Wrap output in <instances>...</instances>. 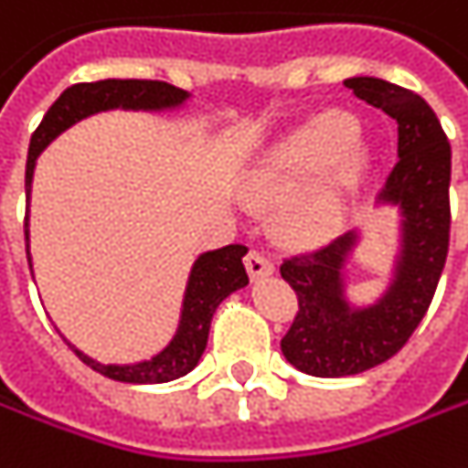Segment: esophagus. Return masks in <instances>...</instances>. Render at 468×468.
<instances>
[{
    "mask_svg": "<svg viewBox=\"0 0 468 468\" xmlns=\"http://www.w3.org/2000/svg\"><path fill=\"white\" fill-rule=\"evenodd\" d=\"M245 266L252 282H263V279H269L271 273H273V263L266 255H261V252H250L245 258Z\"/></svg>",
    "mask_w": 468,
    "mask_h": 468,
    "instance_id": "1",
    "label": "esophagus"
}]
</instances>
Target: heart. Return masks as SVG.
<instances>
[{"instance_id":"heart-1","label":"heart","mask_w":468,"mask_h":468,"mask_svg":"<svg viewBox=\"0 0 468 468\" xmlns=\"http://www.w3.org/2000/svg\"><path fill=\"white\" fill-rule=\"evenodd\" d=\"M371 147L353 115L326 110L282 136L258 157L239 192L252 207H279L282 237L294 247H321L339 237L361 197Z\"/></svg>"}]
</instances>
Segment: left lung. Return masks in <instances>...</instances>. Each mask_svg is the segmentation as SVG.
Wrapping results in <instances>:
<instances>
[{"instance_id": "8db88e82", "label": "left lung", "mask_w": 468, "mask_h": 468, "mask_svg": "<svg viewBox=\"0 0 468 468\" xmlns=\"http://www.w3.org/2000/svg\"><path fill=\"white\" fill-rule=\"evenodd\" d=\"M345 86L398 121L400 160L377 197V207L395 210L398 242L385 284L368 303L350 297L361 226L279 269L300 300L282 353L297 371L332 379L368 371L409 342L432 303L451 239V144L432 107L409 89L371 76L347 79Z\"/></svg>"}]
</instances>
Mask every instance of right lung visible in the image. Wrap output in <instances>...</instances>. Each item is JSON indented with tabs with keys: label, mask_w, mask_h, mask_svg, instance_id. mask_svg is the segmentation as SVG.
Wrapping results in <instances>:
<instances>
[{
	"label": "right lung",
	"mask_w": 468,
	"mask_h": 468,
	"mask_svg": "<svg viewBox=\"0 0 468 468\" xmlns=\"http://www.w3.org/2000/svg\"><path fill=\"white\" fill-rule=\"evenodd\" d=\"M192 100L189 91L176 89L171 83L163 81H133V79H105L97 83H76L68 86L55 105L47 110L44 121L31 136L28 147V163H26V252H28V266L34 273V258H31V192H34V171L38 154L44 153L58 136H62L76 123H81L91 115L100 112H176L184 110ZM247 255L245 245H226L218 250L199 252L186 276V287L181 297V311L178 324L171 339L153 353L150 358L129 363H102L79 350L70 339H62L73 347V353L86 366L100 371L102 377H110L115 382H129V385H160V382H174L178 377L189 374L202 358L207 332L216 308L223 300L237 290H245L250 284L247 271L242 266V258Z\"/></svg>",
	"instance_id": "right-lung-1"
}]
</instances>
